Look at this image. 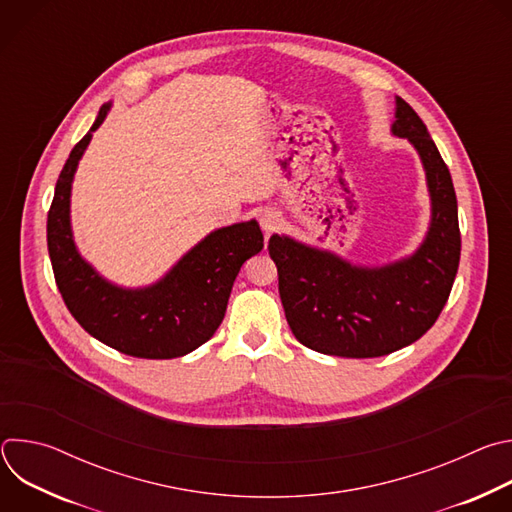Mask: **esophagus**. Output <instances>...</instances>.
I'll list each match as a JSON object with an SVG mask.
<instances>
[{
	"label": "esophagus",
	"instance_id": "obj_1",
	"mask_svg": "<svg viewBox=\"0 0 512 512\" xmlns=\"http://www.w3.org/2000/svg\"><path fill=\"white\" fill-rule=\"evenodd\" d=\"M259 225L265 233H271L281 225V216L275 210H261L259 212Z\"/></svg>",
	"mask_w": 512,
	"mask_h": 512
}]
</instances>
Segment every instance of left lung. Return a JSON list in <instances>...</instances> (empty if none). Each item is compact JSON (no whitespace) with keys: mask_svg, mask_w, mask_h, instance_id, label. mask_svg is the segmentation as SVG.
<instances>
[{"mask_svg":"<svg viewBox=\"0 0 512 512\" xmlns=\"http://www.w3.org/2000/svg\"><path fill=\"white\" fill-rule=\"evenodd\" d=\"M391 131L417 150L431 198L429 231L411 257L362 267L289 237L269 239L287 324L298 342L322 354L375 358L413 344L442 314L458 273L462 239L450 170L401 97Z\"/></svg>","mask_w":512,"mask_h":512,"instance_id":"8db88e82","label":"left lung"}]
</instances>
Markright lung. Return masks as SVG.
Masks as SVG:
<instances>
[{
    "label": "right lung",
    "mask_w": 512,
    "mask_h": 512,
    "mask_svg": "<svg viewBox=\"0 0 512 512\" xmlns=\"http://www.w3.org/2000/svg\"><path fill=\"white\" fill-rule=\"evenodd\" d=\"M109 107L72 148L56 182L46 225L54 279L68 312L103 344L137 358L184 356L221 326L241 265L263 249V233L257 221L218 229L150 287L125 289L103 279L72 241L70 186Z\"/></svg>",
    "instance_id": "1"
}]
</instances>
